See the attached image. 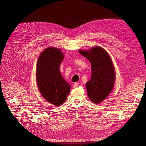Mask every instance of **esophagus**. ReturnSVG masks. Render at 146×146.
<instances>
[{
  "instance_id": "esophagus-1",
  "label": "esophagus",
  "mask_w": 146,
  "mask_h": 146,
  "mask_svg": "<svg viewBox=\"0 0 146 146\" xmlns=\"http://www.w3.org/2000/svg\"><path fill=\"white\" fill-rule=\"evenodd\" d=\"M78 85H79L78 83H75L74 85V88H77V87H78Z\"/></svg>"
}]
</instances>
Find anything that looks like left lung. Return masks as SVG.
<instances>
[{
	"instance_id": "1",
	"label": "left lung",
	"mask_w": 146,
	"mask_h": 146,
	"mask_svg": "<svg viewBox=\"0 0 146 146\" xmlns=\"http://www.w3.org/2000/svg\"><path fill=\"white\" fill-rule=\"evenodd\" d=\"M91 65V77L86 83L87 94L94 104H100L111 92L115 80V70L111 58L104 48L94 47L79 50Z\"/></svg>"
}]
</instances>
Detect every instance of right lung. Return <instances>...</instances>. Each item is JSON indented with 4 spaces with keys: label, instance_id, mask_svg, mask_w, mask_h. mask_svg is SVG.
<instances>
[{
    "label": "right lung",
    "instance_id": "1",
    "mask_svg": "<svg viewBox=\"0 0 146 146\" xmlns=\"http://www.w3.org/2000/svg\"><path fill=\"white\" fill-rule=\"evenodd\" d=\"M63 58L60 49L51 47L41 53L37 62L36 76L39 92L47 101L55 106L64 102L70 89L60 71Z\"/></svg>",
    "mask_w": 146,
    "mask_h": 146
}]
</instances>
